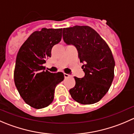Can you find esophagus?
Returning <instances> with one entry per match:
<instances>
[{
	"label": "esophagus",
	"mask_w": 134,
	"mask_h": 134,
	"mask_svg": "<svg viewBox=\"0 0 134 134\" xmlns=\"http://www.w3.org/2000/svg\"><path fill=\"white\" fill-rule=\"evenodd\" d=\"M71 75H69V74H67V73H64V77L65 78V79H67V78H69V77H71Z\"/></svg>",
	"instance_id": "esophagus-1"
}]
</instances>
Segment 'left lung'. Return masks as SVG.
Masks as SVG:
<instances>
[{"instance_id": "left-lung-1", "label": "left lung", "mask_w": 134, "mask_h": 134, "mask_svg": "<svg viewBox=\"0 0 134 134\" xmlns=\"http://www.w3.org/2000/svg\"><path fill=\"white\" fill-rule=\"evenodd\" d=\"M67 44H73L79 53L85 76H75L76 83L69 93L75 101L83 105L97 103L109 90L114 79L115 62L105 41L89 26L76 25L63 29Z\"/></svg>"}]
</instances>
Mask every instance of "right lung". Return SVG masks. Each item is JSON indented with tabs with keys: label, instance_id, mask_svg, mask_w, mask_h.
Instances as JSON below:
<instances>
[{
	"label": "right lung",
	"instance_id": "obj_1",
	"mask_svg": "<svg viewBox=\"0 0 134 134\" xmlns=\"http://www.w3.org/2000/svg\"><path fill=\"white\" fill-rule=\"evenodd\" d=\"M62 29L43 28L33 32L18 51L14 82L27 104L37 109L52 103L54 90L64 79L63 72L52 73L43 64L51 57L52 48L62 40Z\"/></svg>",
	"mask_w": 134,
	"mask_h": 134
}]
</instances>
